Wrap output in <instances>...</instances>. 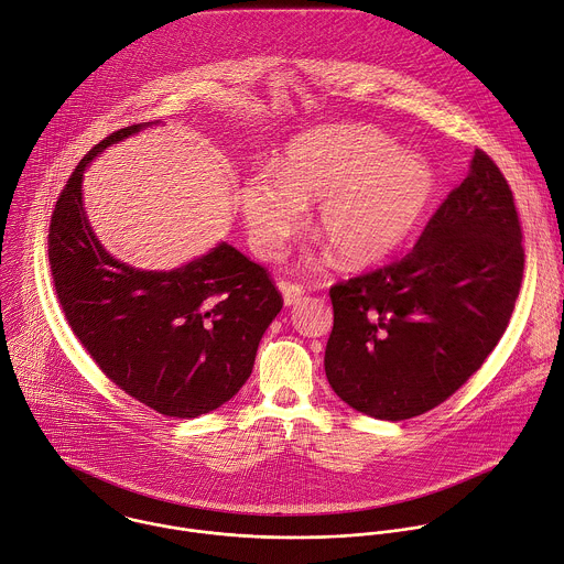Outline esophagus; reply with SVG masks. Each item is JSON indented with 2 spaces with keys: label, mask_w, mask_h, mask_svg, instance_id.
Listing matches in <instances>:
<instances>
[{
  "label": "esophagus",
  "mask_w": 564,
  "mask_h": 564,
  "mask_svg": "<svg viewBox=\"0 0 564 564\" xmlns=\"http://www.w3.org/2000/svg\"><path fill=\"white\" fill-rule=\"evenodd\" d=\"M281 292H283V301L285 305H296L301 301V296L305 294V288L299 285V283H288V281H281L279 283Z\"/></svg>",
  "instance_id": "esophagus-1"
}]
</instances>
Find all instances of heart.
Returning <instances> with one entry per match:
<instances>
[{"label": "heart", "mask_w": 564, "mask_h": 564, "mask_svg": "<svg viewBox=\"0 0 564 564\" xmlns=\"http://www.w3.org/2000/svg\"><path fill=\"white\" fill-rule=\"evenodd\" d=\"M436 187L432 165L362 126L318 128L294 139L279 172L257 167L237 187L252 248L274 259L316 202L314 228L347 265L390 257L423 219Z\"/></svg>", "instance_id": "1"}]
</instances>
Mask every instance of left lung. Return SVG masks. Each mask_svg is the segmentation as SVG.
Segmentation results:
<instances>
[{"label":"left lung","instance_id":"8db88e82","mask_svg":"<svg viewBox=\"0 0 564 564\" xmlns=\"http://www.w3.org/2000/svg\"><path fill=\"white\" fill-rule=\"evenodd\" d=\"M522 270L511 187L476 148L469 174L408 254L329 288L332 390L381 421L414 419L445 403L502 338Z\"/></svg>","mask_w":564,"mask_h":564}]
</instances>
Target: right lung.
<instances>
[{"label":"right lung","mask_w":564,"mask_h":564,"mask_svg":"<svg viewBox=\"0 0 564 564\" xmlns=\"http://www.w3.org/2000/svg\"><path fill=\"white\" fill-rule=\"evenodd\" d=\"M141 128L108 134L77 163L51 217L48 261L66 321L106 377L163 416L197 419L248 381L283 296L228 243L170 272L128 268L99 246L82 206L84 167Z\"/></svg>","instance_id":"obj_1"}]
</instances>
